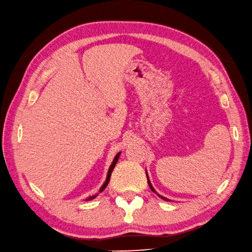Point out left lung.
<instances>
[{
	"label": "left lung",
	"instance_id": "obj_1",
	"mask_svg": "<svg viewBox=\"0 0 252 252\" xmlns=\"http://www.w3.org/2000/svg\"><path fill=\"white\" fill-rule=\"evenodd\" d=\"M146 177H147V183H149V186H150V188L152 189V191H153V192H155V193L158 195V197H159V198H161L162 200H164V201H170L168 198L162 197V195H160V194H159V193H157V191H156V190L154 189V187L152 186V184H151V182H150V179H149V175H147V172H146Z\"/></svg>",
	"mask_w": 252,
	"mask_h": 252
}]
</instances>
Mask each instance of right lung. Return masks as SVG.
I'll list each match as a JSON object with an SVG mask.
<instances>
[{"label": "right lung", "instance_id": "obj_1", "mask_svg": "<svg viewBox=\"0 0 252 252\" xmlns=\"http://www.w3.org/2000/svg\"><path fill=\"white\" fill-rule=\"evenodd\" d=\"M120 155H121V152H120V153H118V154H116V156L114 157L113 161H112L111 165H110V168H109V170H108V174H107V179H106V182L102 184V186L100 187L99 192H101L102 190H105V188L107 187V185H108V184H109V181H110V176H111V173H112V171H113V169H114V167H115V164H116V162H118V160H119V157H120ZM96 197H97V194L93 195V197H90V198H88V199H85V201L93 200V199H94V198H96Z\"/></svg>", "mask_w": 252, "mask_h": 252}]
</instances>
